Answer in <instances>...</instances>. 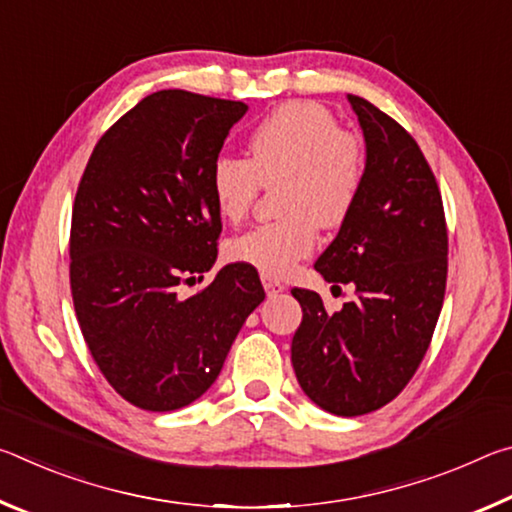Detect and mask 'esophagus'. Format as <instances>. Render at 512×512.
<instances>
[{
	"label": "esophagus",
	"instance_id": "34e87169",
	"mask_svg": "<svg viewBox=\"0 0 512 512\" xmlns=\"http://www.w3.org/2000/svg\"><path fill=\"white\" fill-rule=\"evenodd\" d=\"M262 284H264V291H266L268 298L280 296V293L284 291V284L273 280V277H268V275H262Z\"/></svg>",
	"mask_w": 512,
	"mask_h": 512
}]
</instances>
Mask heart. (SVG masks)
Returning a JSON list of instances; mask_svg holds the SVG:
<instances>
[{
    "instance_id": "1",
    "label": "heart",
    "mask_w": 512,
    "mask_h": 512,
    "mask_svg": "<svg viewBox=\"0 0 512 512\" xmlns=\"http://www.w3.org/2000/svg\"><path fill=\"white\" fill-rule=\"evenodd\" d=\"M250 160L216 155L210 194L221 219L239 223L262 187H277V212L284 219L244 232L225 246L230 262L280 277L316 248V223L341 225L357 203L366 160L357 135L314 101L275 108L248 137Z\"/></svg>"
}]
</instances>
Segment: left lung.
<instances>
[{"label":"left lung","instance_id":"obj_1","mask_svg":"<svg viewBox=\"0 0 512 512\" xmlns=\"http://www.w3.org/2000/svg\"><path fill=\"white\" fill-rule=\"evenodd\" d=\"M366 140V176L348 219L314 264L357 298L327 314L293 289L302 323L291 363L311 402L354 418L395 400L431 343L447 282L443 198L418 142L370 101L348 94Z\"/></svg>","mask_w":512,"mask_h":512}]
</instances>
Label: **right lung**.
Listing matches in <instances>:
<instances>
[{"instance_id":"obj_1","label":"right lung","mask_w":512,"mask_h":512,"mask_svg":"<svg viewBox=\"0 0 512 512\" xmlns=\"http://www.w3.org/2000/svg\"><path fill=\"white\" fill-rule=\"evenodd\" d=\"M246 110L244 101L153 92L108 128L83 171L69 237L76 318L108 384L144 411L198 400L266 296L246 264L178 296L216 262L210 167Z\"/></svg>"}]
</instances>
